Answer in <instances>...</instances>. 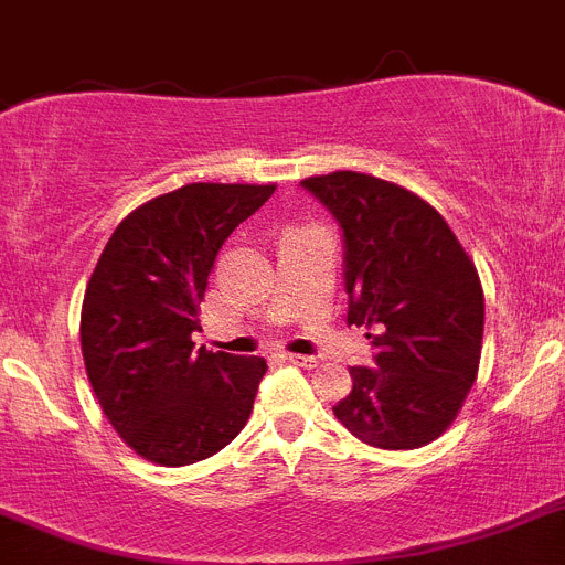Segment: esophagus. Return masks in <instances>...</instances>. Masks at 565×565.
Instances as JSON below:
<instances>
[{
	"label": "esophagus",
	"instance_id": "1",
	"mask_svg": "<svg viewBox=\"0 0 565 565\" xmlns=\"http://www.w3.org/2000/svg\"><path fill=\"white\" fill-rule=\"evenodd\" d=\"M284 363H295V365H303V369H315L318 365V358H301V354H281Z\"/></svg>",
	"mask_w": 565,
	"mask_h": 565
}]
</instances>
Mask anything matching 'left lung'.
Returning a JSON list of instances; mask_svg holds the SVG:
<instances>
[{
    "label": "left lung",
    "instance_id": "8db88e82",
    "mask_svg": "<svg viewBox=\"0 0 565 565\" xmlns=\"http://www.w3.org/2000/svg\"><path fill=\"white\" fill-rule=\"evenodd\" d=\"M301 185L343 231L345 320L377 352V365L349 369L334 416L383 450L439 439L479 374L484 292L470 256L436 207L394 182L334 171Z\"/></svg>",
    "mask_w": 565,
    "mask_h": 565
}]
</instances>
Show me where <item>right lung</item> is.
Segmentation results:
<instances>
[{
	"mask_svg": "<svg viewBox=\"0 0 565 565\" xmlns=\"http://www.w3.org/2000/svg\"><path fill=\"white\" fill-rule=\"evenodd\" d=\"M276 185L191 182L131 211L81 307L86 377L137 456L182 467L220 454L250 419L267 363L194 352L200 301L225 238Z\"/></svg>",
	"mask_w": 565,
	"mask_h": 565,
	"instance_id": "1",
	"label": "right lung"
}]
</instances>
